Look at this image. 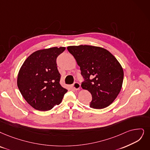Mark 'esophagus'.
Segmentation results:
<instances>
[{
	"label": "esophagus",
	"mask_w": 150,
	"mask_h": 150,
	"mask_svg": "<svg viewBox=\"0 0 150 150\" xmlns=\"http://www.w3.org/2000/svg\"><path fill=\"white\" fill-rule=\"evenodd\" d=\"M73 88H74L75 90H76V91H77V90H79V89L80 88L81 85H80V83H79V82H75L73 83Z\"/></svg>",
	"instance_id": "34e87169"
}]
</instances>
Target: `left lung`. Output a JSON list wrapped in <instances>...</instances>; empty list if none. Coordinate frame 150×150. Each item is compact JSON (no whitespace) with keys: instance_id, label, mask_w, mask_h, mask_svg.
<instances>
[{"instance_id":"left-lung-1","label":"left lung","mask_w":150,"mask_h":150,"mask_svg":"<svg viewBox=\"0 0 150 150\" xmlns=\"http://www.w3.org/2000/svg\"><path fill=\"white\" fill-rule=\"evenodd\" d=\"M84 79L83 89L91 93L90 107L103 109L111 105L121 91L124 71L121 64L103 48L92 45L69 46Z\"/></svg>"}]
</instances>
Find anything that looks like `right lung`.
Returning <instances> with one entry per match:
<instances>
[{"instance_id": "1", "label": "right lung", "mask_w": 150, "mask_h": 150, "mask_svg": "<svg viewBox=\"0 0 150 150\" xmlns=\"http://www.w3.org/2000/svg\"><path fill=\"white\" fill-rule=\"evenodd\" d=\"M65 47L39 50L29 55L19 71L17 86L27 102L34 109L48 111L62 102L68 90L61 84L57 58Z\"/></svg>"}]
</instances>
